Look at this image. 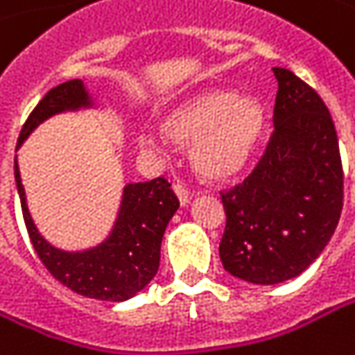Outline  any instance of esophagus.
<instances>
[{
	"label": "esophagus",
	"mask_w": 355,
	"mask_h": 355,
	"mask_svg": "<svg viewBox=\"0 0 355 355\" xmlns=\"http://www.w3.org/2000/svg\"><path fill=\"white\" fill-rule=\"evenodd\" d=\"M173 191L177 193L180 205H187V202L191 200V191H189L182 182H175V184H173Z\"/></svg>",
	"instance_id": "34e87169"
}]
</instances>
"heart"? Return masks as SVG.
Here are the masks:
<instances>
[{
  "instance_id": "1",
  "label": "heart",
  "mask_w": 355,
  "mask_h": 355,
  "mask_svg": "<svg viewBox=\"0 0 355 355\" xmlns=\"http://www.w3.org/2000/svg\"><path fill=\"white\" fill-rule=\"evenodd\" d=\"M265 130V112L253 98L211 88L189 96L160 120V135L177 146H191V164L200 177L220 180L237 175L253 157ZM142 144L157 136L142 135Z\"/></svg>"
}]
</instances>
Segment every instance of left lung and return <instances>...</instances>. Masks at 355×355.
<instances>
[{
	"mask_svg": "<svg viewBox=\"0 0 355 355\" xmlns=\"http://www.w3.org/2000/svg\"><path fill=\"white\" fill-rule=\"evenodd\" d=\"M273 132L243 182L220 193L227 215L223 267L245 282L297 277L320 257L344 207V168L331 114L320 94L273 68Z\"/></svg>",
	"mask_w": 355,
	"mask_h": 355,
	"instance_id": "1",
	"label": "left lung"
}]
</instances>
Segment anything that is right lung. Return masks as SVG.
<instances>
[{"instance_id":"right-lung-1","label":"right lung","mask_w":355,"mask_h":355,"mask_svg":"<svg viewBox=\"0 0 355 355\" xmlns=\"http://www.w3.org/2000/svg\"><path fill=\"white\" fill-rule=\"evenodd\" d=\"M80 106H90L82 80H70L52 88L28 116L17 138V146L46 118ZM15 184L28 235L37 257L58 282L78 295L102 302H124L146 287L157 275L160 241L168 220L178 209V198L166 178L157 177L146 182L126 184L114 231L102 245L82 253L60 251L37 233L26 205L17 160Z\"/></svg>"}]
</instances>
